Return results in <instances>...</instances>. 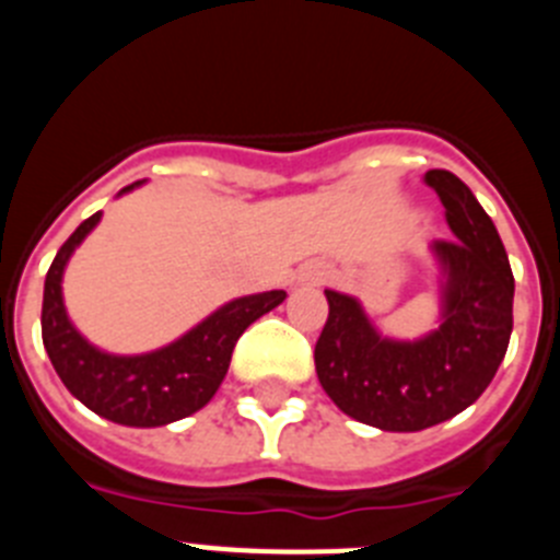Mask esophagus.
<instances>
[{
	"label": "esophagus",
	"mask_w": 560,
	"mask_h": 560,
	"mask_svg": "<svg viewBox=\"0 0 560 560\" xmlns=\"http://www.w3.org/2000/svg\"><path fill=\"white\" fill-rule=\"evenodd\" d=\"M323 275H325V271H323Z\"/></svg>",
	"instance_id": "esophagus-1"
}]
</instances>
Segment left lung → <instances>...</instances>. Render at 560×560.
Returning a JSON list of instances; mask_svg holds the SVG:
<instances>
[{
    "label": "left lung",
    "instance_id": "obj_1",
    "mask_svg": "<svg viewBox=\"0 0 560 560\" xmlns=\"http://www.w3.org/2000/svg\"><path fill=\"white\" fill-rule=\"evenodd\" d=\"M452 241L432 252L446 271L443 325L418 341L381 339L353 296L325 291L328 323L316 339L319 384L350 418L384 432H420L485 393L513 330V271L491 215L448 171H429Z\"/></svg>",
    "mask_w": 560,
    "mask_h": 560
}]
</instances>
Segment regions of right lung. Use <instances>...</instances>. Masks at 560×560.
Wrapping results in <instances>:
<instances>
[{"label": "right lung", "mask_w": 560, "mask_h": 560, "mask_svg": "<svg viewBox=\"0 0 560 560\" xmlns=\"http://www.w3.org/2000/svg\"><path fill=\"white\" fill-rule=\"evenodd\" d=\"M122 187V192L133 190ZM101 221L89 215L58 249L44 280L42 339L63 387L101 418L122 427H165L199 412L221 387L232 350L246 328L285 300V291L241 296L210 314L201 325L162 350L145 355H112L89 345L69 323L61 277L69 255Z\"/></svg>", "instance_id": "obj_1"}]
</instances>
